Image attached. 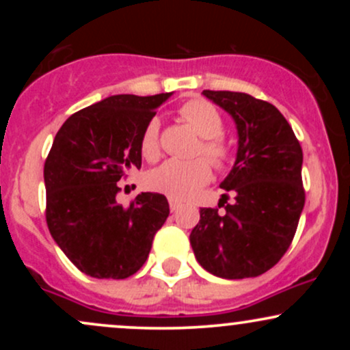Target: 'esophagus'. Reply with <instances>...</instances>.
I'll return each instance as SVG.
<instances>
[{
    "label": "esophagus",
    "instance_id": "obj_1",
    "mask_svg": "<svg viewBox=\"0 0 350 350\" xmlns=\"http://www.w3.org/2000/svg\"><path fill=\"white\" fill-rule=\"evenodd\" d=\"M180 206H183V204H180L179 200H176V199H170V208H171V212L179 211Z\"/></svg>",
    "mask_w": 350,
    "mask_h": 350
}]
</instances>
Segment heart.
Wrapping results in <instances>:
<instances>
[{
  "label": "heart",
  "instance_id": "1",
  "mask_svg": "<svg viewBox=\"0 0 350 350\" xmlns=\"http://www.w3.org/2000/svg\"><path fill=\"white\" fill-rule=\"evenodd\" d=\"M179 115L202 138L198 152L206 156L219 170L226 167L232 159V148L222 136L224 118L215 105L204 98L189 100L179 108ZM139 150L148 161H154L161 152L158 118H151L144 126ZM208 179H211V167L206 159H194V161L170 159L150 172L148 184L154 191L163 192L172 199H186L204 184H207Z\"/></svg>",
  "mask_w": 350,
  "mask_h": 350
}]
</instances>
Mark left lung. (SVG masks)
Returning a JSON list of instances; mask_svg holds the SVG:
<instances>
[{
    "instance_id": "left-lung-1",
    "label": "left lung",
    "mask_w": 350,
    "mask_h": 350,
    "mask_svg": "<svg viewBox=\"0 0 350 350\" xmlns=\"http://www.w3.org/2000/svg\"><path fill=\"white\" fill-rule=\"evenodd\" d=\"M234 118L235 164L220 187L235 196L226 212L200 208L191 240L204 270L227 280L253 278L280 262L293 242L304 207L303 150L293 128L271 103L242 92L204 90ZM224 202V204H226Z\"/></svg>"
}]
</instances>
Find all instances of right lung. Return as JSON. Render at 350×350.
I'll return each mask as SVG.
<instances>
[{
    "label": "right lung",
    "mask_w": 350,
    "mask_h": 350,
    "mask_svg": "<svg viewBox=\"0 0 350 350\" xmlns=\"http://www.w3.org/2000/svg\"><path fill=\"white\" fill-rule=\"evenodd\" d=\"M171 95H111L70 115L55 135L44 164L47 227L92 278L135 275L170 215L158 192H142L128 207L118 204L116 183L142 167L144 126Z\"/></svg>",
    "instance_id": "add662e5"
}]
</instances>
